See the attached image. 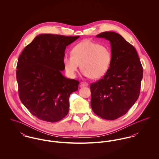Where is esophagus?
<instances>
[{"label": "esophagus", "mask_w": 159, "mask_h": 159, "mask_svg": "<svg viewBox=\"0 0 159 159\" xmlns=\"http://www.w3.org/2000/svg\"><path fill=\"white\" fill-rule=\"evenodd\" d=\"M88 86V83L86 82H81L80 83V86L81 87H84V86Z\"/></svg>", "instance_id": "34e87169"}]
</instances>
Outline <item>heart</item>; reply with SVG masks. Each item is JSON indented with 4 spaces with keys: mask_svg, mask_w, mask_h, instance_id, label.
<instances>
[{
    "mask_svg": "<svg viewBox=\"0 0 159 159\" xmlns=\"http://www.w3.org/2000/svg\"><path fill=\"white\" fill-rule=\"evenodd\" d=\"M111 62V49L90 40H84L74 46L71 56L66 55L63 58L66 70L70 76H75L80 65L83 74L92 79L105 75Z\"/></svg>",
    "mask_w": 159,
    "mask_h": 159,
    "instance_id": "1",
    "label": "heart"
}]
</instances>
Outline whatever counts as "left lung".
<instances>
[{
	"label": "left lung",
	"mask_w": 159,
	"mask_h": 159,
	"mask_svg": "<svg viewBox=\"0 0 159 159\" xmlns=\"http://www.w3.org/2000/svg\"><path fill=\"white\" fill-rule=\"evenodd\" d=\"M96 37L110 42L112 62L105 76L91 84V107L98 116L114 120L136 102L143 70L135 48L120 34L104 32Z\"/></svg>",
	"instance_id": "8db88e82"
}]
</instances>
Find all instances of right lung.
I'll return each mask as SVG.
<instances>
[{
    "label": "right lung",
    "mask_w": 159,
    "mask_h": 159,
    "mask_svg": "<svg viewBox=\"0 0 159 159\" xmlns=\"http://www.w3.org/2000/svg\"><path fill=\"white\" fill-rule=\"evenodd\" d=\"M79 37L40 34L18 58L16 74L20 98L40 120L56 122L68 114L70 95L78 90L80 82L66 78L61 71L65 69L66 46Z\"/></svg>",
    "instance_id": "obj_1"
}]
</instances>
